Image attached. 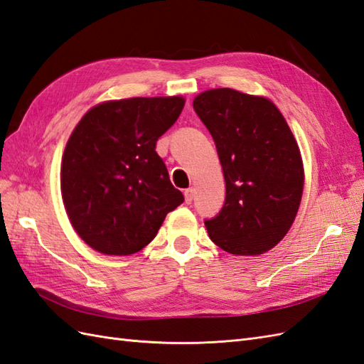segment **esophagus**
Returning <instances> with one entry per match:
<instances>
[{
  "label": "esophagus",
  "instance_id": "34e87169",
  "mask_svg": "<svg viewBox=\"0 0 364 364\" xmlns=\"http://www.w3.org/2000/svg\"><path fill=\"white\" fill-rule=\"evenodd\" d=\"M192 200H193V189H192V188L186 189V191H184V201L188 203V205H191Z\"/></svg>",
  "mask_w": 364,
  "mask_h": 364
}]
</instances>
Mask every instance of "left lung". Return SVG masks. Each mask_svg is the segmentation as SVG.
Wrapping results in <instances>:
<instances>
[{"mask_svg":"<svg viewBox=\"0 0 364 364\" xmlns=\"http://www.w3.org/2000/svg\"><path fill=\"white\" fill-rule=\"evenodd\" d=\"M213 134L226 184L220 213L206 220L210 240L234 256H259L291 228L304 191L296 138L264 96L214 88L193 99Z\"/></svg>","mask_w":364,"mask_h":364,"instance_id":"1","label":"left lung"}]
</instances>
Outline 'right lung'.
Listing matches in <instances>:
<instances>
[{"instance_id": "right-lung-1", "label": "right lung", "mask_w": 364, "mask_h": 364, "mask_svg": "<svg viewBox=\"0 0 364 364\" xmlns=\"http://www.w3.org/2000/svg\"><path fill=\"white\" fill-rule=\"evenodd\" d=\"M184 102L183 96L105 100L74 127L62 156L60 191L74 231L92 250L134 255L184 201L155 150Z\"/></svg>"}]
</instances>
